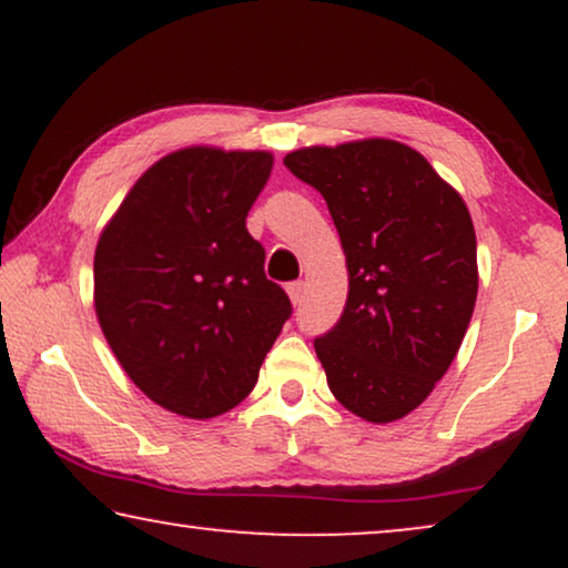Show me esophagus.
I'll return each mask as SVG.
<instances>
[{"label":"esophagus","mask_w":568,"mask_h":568,"mask_svg":"<svg viewBox=\"0 0 568 568\" xmlns=\"http://www.w3.org/2000/svg\"><path fill=\"white\" fill-rule=\"evenodd\" d=\"M286 294H290V300H292L294 307L302 305V300H305V284L292 282L290 286H286Z\"/></svg>","instance_id":"esophagus-1"}]
</instances>
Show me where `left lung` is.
I'll use <instances>...</instances> for the list:
<instances>
[{"label":"left lung","mask_w":568,"mask_h":568,"mask_svg":"<svg viewBox=\"0 0 568 568\" xmlns=\"http://www.w3.org/2000/svg\"><path fill=\"white\" fill-rule=\"evenodd\" d=\"M284 165L323 193L346 255L344 315L315 338L331 393L364 422H398L445 377L476 307L468 206L395 139L302 146Z\"/></svg>","instance_id":"1"}]
</instances>
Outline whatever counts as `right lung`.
Returning <instances> with one entry per match:
<instances>
[{
    "label": "right lung",
    "mask_w": 568,
    "mask_h": 568,
    "mask_svg": "<svg viewBox=\"0 0 568 568\" xmlns=\"http://www.w3.org/2000/svg\"><path fill=\"white\" fill-rule=\"evenodd\" d=\"M271 168L274 154L261 150L170 152L100 232V328L131 383L178 416L235 408L292 315L245 227Z\"/></svg>",
    "instance_id": "1"
}]
</instances>
